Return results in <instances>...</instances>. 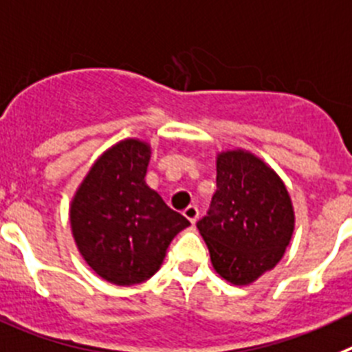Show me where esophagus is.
<instances>
[{"instance_id": "esophagus-1", "label": "esophagus", "mask_w": 352, "mask_h": 352, "mask_svg": "<svg viewBox=\"0 0 352 352\" xmlns=\"http://www.w3.org/2000/svg\"><path fill=\"white\" fill-rule=\"evenodd\" d=\"M184 215H186V219L189 221L191 224H195L196 221H198V215H199V210L196 205H191V207H188L186 210H184Z\"/></svg>"}]
</instances>
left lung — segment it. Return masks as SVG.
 <instances>
[{
    "label": "left lung",
    "instance_id": "obj_1",
    "mask_svg": "<svg viewBox=\"0 0 352 352\" xmlns=\"http://www.w3.org/2000/svg\"><path fill=\"white\" fill-rule=\"evenodd\" d=\"M214 270L236 286L254 283L280 261L294 230L289 192L280 177L254 154L217 156V191L196 223Z\"/></svg>",
    "mask_w": 352,
    "mask_h": 352
}]
</instances>
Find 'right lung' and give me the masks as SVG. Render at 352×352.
<instances>
[{
    "mask_svg": "<svg viewBox=\"0 0 352 352\" xmlns=\"http://www.w3.org/2000/svg\"><path fill=\"white\" fill-rule=\"evenodd\" d=\"M151 147L122 140L98 157L75 192L69 223L85 263L109 283L133 286L160 270L189 221L145 184Z\"/></svg>",
    "mask_w": 352,
    "mask_h": 352,
    "instance_id": "1",
    "label": "right lung"
}]
</instances>
